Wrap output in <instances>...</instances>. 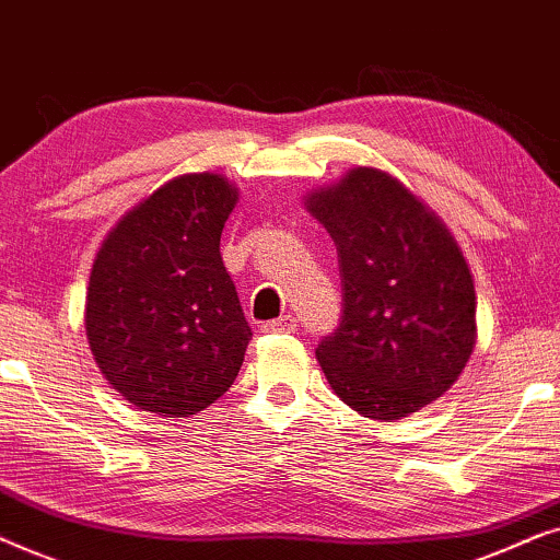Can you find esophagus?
Returning <instances> with one entry per match:
<instances>
[{
    "label": "esophagus",
    "instance_id": "esophagus-1",
    "mask_svg": "<svg viewBox=\"0 0 560 560\" xmlns=\"http://www.w3.org/2000/svg\"><path fill=\"white\" fill-rule=\"evenodd\" d=\"M295 328H298V318L290 316V313L262 324V331H270V334H293Z\"/></svg>",
    "mask_w": 560,
    "mask_h": 560
}]
</instances>
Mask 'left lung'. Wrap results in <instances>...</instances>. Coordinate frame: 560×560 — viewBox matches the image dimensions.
Segmentation results:
<instances>
[{
    "mask_svg": "<svg viewBox=\"0 0 560 560\" xmlns=\"http://www.w3.org/2000/svg\"><path fill=\"white\" fill-rule=\"evenodd\" d=\"M339 252L341 318L316 357L328 385L372 420L441 397L477 334L471 272L454 236L400 180L354 167L308 198Z\"/></svg>",
    "mask_w": 560,
    "mask_h": 560,
    "instance_id": "8db88e82",
    "label": "left lung"
}]
</instances>
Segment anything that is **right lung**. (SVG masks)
<instances>
[{
  "label": "right lung",
  "mask_w": 560,
  "mask_h": 560,
  "mask_svg": "<svg viewBox=\"0 0 560 560\" xmlns=\"http://www.w3.org/2000/svg\"><path fill=\"white\" fill-rule=\"evenodd\" d=\"M236 188L217 173L180 175L127 213L94 259L86 334L125 400L196 416L234 385L252 328L219 242Z\"/></svg>",
  "instance_id": "right-lung-1"
}]
</instances>
